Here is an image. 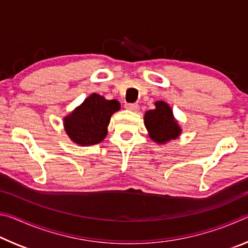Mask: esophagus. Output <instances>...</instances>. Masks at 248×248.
<instances>
[{"label": "esophagus", "mask_w": 248, "mask_h": 248, "mask_svg": "<svg viewBox=\"0 0 248 248\" xmlns=\"http://www.w3.org/2000/svg\"><path fill=\"white\" fill-rule=\"evenodd\" d=\"M124 108L127 110H131V111H136L138 109V104H125Z\"/></svg>", "instance_id": "obj_1"}]
</instances>
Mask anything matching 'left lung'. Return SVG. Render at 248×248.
<instances>
[{
  "instance_id": "obj_1",
  "label": "left lung",
  "mask_w": 248,
  "mask_h": 248,
  "mask_svg": "<svg viewBox=\"0 0 248 248\" xmlns=\"http://www.w3.org/2000/svg\"><path fill=\"white\" fill-rule=\"evenodd\" d=\"M154 105V109L144 114V125L151 140L155 143L165 144L177 139L182 134V128L175 119L170 105L163 100H157Z\"/></svg>"
}]
</instances>
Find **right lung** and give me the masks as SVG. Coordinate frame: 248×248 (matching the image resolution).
Here are the masks:
<instances>
[{"mask_svg": "<svg viewBox=\"0 0 248 248\" xmlns=\"http://www.w3.org/2000/svg\"><path fill=\"white\" fill-rule=\"evenodd\" d=\"M120 109L118 100H108L96 93L89 97L63 118V127L70 140L87 146L102 142L112 114Z\"/></svg>", "mask_w": 248, "mask_h": 248, "instance_id": "obj_1", "label": "right lung"}]
</instances>
